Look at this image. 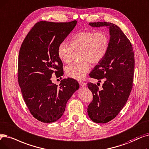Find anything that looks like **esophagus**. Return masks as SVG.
Here are the masks:
<instances>
[{
    "label": "esophagus",
    "mask_w": 149,
    "mask_h": 149,
    "mask_svg": "<svg viewBox=\"0 0 149 149\" xmlns=\"http://www.w3.org/2000/svg\"><path fill=\"white\" fill-rule=\"evenodd\" d=\"M79 84H80V85L81 86H82V87H84V86H85L86 85V83L82 82V81H80V82H79Z\"/></svg>",
    "instance_id": "esophagus-1"
}]
</instances>
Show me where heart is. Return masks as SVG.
<instances>
[{"label": "heart", "instance_id": "1", "mask_svg": "<svg viewBox=\"0 0 149 149\" xmlns=\"http://www.w3.org/2000/svg\"><path fill=\"white\" fill-rule=\"evenodd\" d=\"M71 45L61 42L58 47V56L64 63H69L72 58L74 50L81 51V62L70 64L66 68L68 76L81 80L90 70L89 61L97 64L105 56L109 45V37L105 31H83L76 34L70 40Z\"/></svg>", "mask_w": 149, "mask_h": 149}]
</instances>
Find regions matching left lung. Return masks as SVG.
Returning a JSON list of instances; mask_svg holds the SVG:
<instances>
[{
	"label": "left lung",
	"instance_id": "left-lung-1",
	"mask_svg": "<svg viewBox=\"0 0 149 149\" xmlns=\"http://www.w3.org/2000/svg\"><path fill=\"white\" fill-rule=\"evenodd\" d=\"M89 25L106 27L109 32L107 53L89 74L91 78L105 79L102 88L100 89L94 83H88L93 95V100L88 107L89 117L94 122L104 124L116 117L130 94L134 69V52L130 41L118 25L107 22H90Z\"/></svg>",
	"mask_w": 149,
	"mask_h": 149
}]
</instances>
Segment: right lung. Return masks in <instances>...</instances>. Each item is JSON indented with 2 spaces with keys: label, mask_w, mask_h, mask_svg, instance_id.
Returning a JSON list of instances; mask_svg holds the SVG:
<instances>
[{
  "label": "right lung",
  "mask_w": 149,
  "mask_h": 149,
  "mask_svg": "<svg viewBox=\"0 0 149 149\" xmlns=\"http://www.w3.org/2000/svg\"><path fill=\"white\" fill-rule=\"evenodd\" d=\"M77 23L39 22L25 37L19 50V85L30 112L41 122L60 119L68 101L79 88L78 81L73 79H64L60 86L50 79L53 73L60 77L63 74L58 47Z\"/></svg>",
  "instance_id": "1"
}]
</instances>
